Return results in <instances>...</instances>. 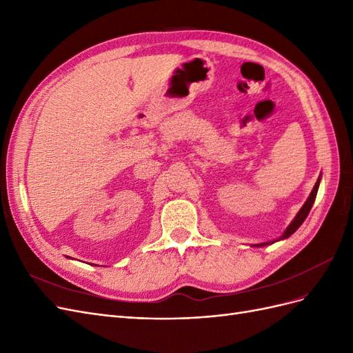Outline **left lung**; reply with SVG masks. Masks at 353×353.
Masks as SVG:
<instances>
[{
    "label": "left lung",
    "mask_w": 353,
    "mask_h": 353,
    "mask_svg": "<svg viewBox=\"0 0 353 353\" xmlns=\"http://www.w3.org/2000/svg\"><path fill=\"white\" fill-rule=\"evenodd\" d=\"M319 179H321V176L318 178V181L315 183V185H314V190H312V193H311V196L307 197V200H306V203L305 205L302 206V209L299 210V213L296 215V218L293 219V222L290 223V225L287 227V230L284 231V234H283V237H280V240H283V239H287V237H290L292 234L302 225L303 223V221L306 219V216L309 215V212H311V208H312V205H314V201H315V197H316V193H318V187H319ZM271 243H274V241H271ZM266 244H270V243H262V244H256L258 245V248H261V245H266Z\"/></svg>",
    "instance_id": "left-lung-1"
}]
</instances>
